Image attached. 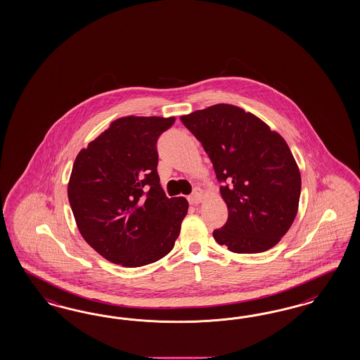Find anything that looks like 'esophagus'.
Listing matches in <instances>:
<instances>
[{"label":"esophagus","instance_id":"1","mask_svg":"<svg viewBox=\"0 0 360 360\" xmlns=\"http://www.w3.org/2000/svg\"><path fill=\"white\" fill-rule=\"evenodd\" d=\"M203 195H205L203 190H202V188H199V187H196L195 190H194V193H193L191 195L188 196V202H190L191 205H198V203H200V202H202Z\"/></svg>","mask_w":360,"mask_h":360}]
</instances>
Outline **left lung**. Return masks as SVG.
<instances>
[{
  "label": "left lung",
  "mask_w": 360,
  "mask_h": 360,
  "mask_svg": "<svg viewBox=\"0 0 360 360\" xmlns=\"http://www.w3.org/2000/svg\"><path fill=\"white\" fill-rule=\"evenodd\" d=\"M212 162L227 223L214 239L235 253L274 247L295 221L301 174L289 146L251 112L217 104L181 116Z\"/></svg>",
  "instance_id": "8db88e82"
}]
</instances>
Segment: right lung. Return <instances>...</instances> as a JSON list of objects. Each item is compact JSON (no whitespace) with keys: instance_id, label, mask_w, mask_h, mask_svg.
Wrapping results in <instances>:
<instances>
[{"instance_id":"add662e5","label":"right lung","mask_w":360,"mask_h":360,"mask_svg":"<svg viewBox=\"0 0 360 360\" xmlns=\"http://www.w3.org/2000/svg\"><path fill=\"white\" fill-rule=\"evenodd\" d=\"M174 121L121 117L75 158L67 188L70 206L83 239L108 262L142 266L174 247L188 203L165 195L155 148Z\"/></svg>"}]
</instances>
